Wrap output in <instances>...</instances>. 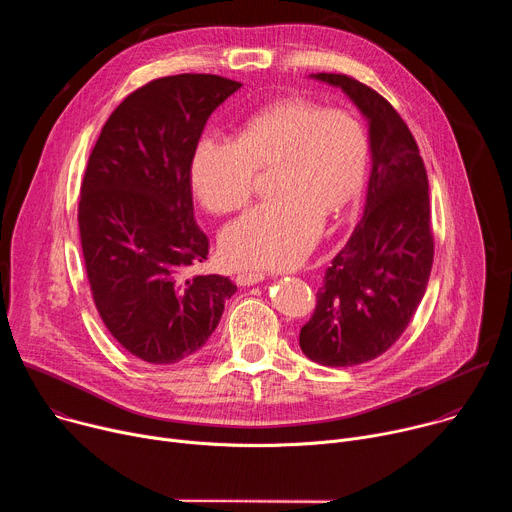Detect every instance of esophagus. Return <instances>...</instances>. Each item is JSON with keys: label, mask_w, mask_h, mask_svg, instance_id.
<instances>
[{"label": "esophagus", "mask_w": 512, "mask_h": 512, "mask_svg": "<svg viewBox=\"0 0 512 512\" xmlns=\"http://www.w3.org/2000/svg\"><path fill=\"white\" fill-rule=\"evenodd\" d=\"M263 279H265L263 271H241L237 275V283L239 285H253V283H259Z\"/></svg>", "instance_id": "obj_1"}]
</instances>
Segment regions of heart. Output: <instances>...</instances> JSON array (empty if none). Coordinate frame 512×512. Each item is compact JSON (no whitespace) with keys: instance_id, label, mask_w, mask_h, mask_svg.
<instances>
[{"instance_id":"1","label":"heart","mask_w":512,"mask_h":512,"mask_svg":"<svg viewBox=\"0 0 512 512\" xmlns=\"http://www.w3.org/2000/svg\"><path fill=\"white\" fill-rule=\"evenodd\" d=\"M369 166V135L348 111L291 97L251 115L237 141L202 137L190 180L214 214L243 208L257 170H271L275 198L247 210L221 235L223 257L237 267L298 265L322 233L324 216H338L358 194Z\"/></svg>"}]
</instances>
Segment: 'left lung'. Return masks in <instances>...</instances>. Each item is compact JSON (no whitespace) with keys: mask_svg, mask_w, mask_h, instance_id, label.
Masks as SVG:
<instances>
[{"mask_svg":"<svg viewBox=\"0 0 512 512\" xmlns=\"http://www.w3.org/2000/svg\"><path fill=\"white\" fill-rule=\"evenodd\" d=\"M312 77L340 87L369 119L373 170L362 221L326 269L300 348L324 367H354L399 340L425 294L433 263L427 172L385 97L346 75Z\"/></svg>","mask_w":512,"mask_h":512,"instance_id":"8db88e82","label":"left lung"}]
</instances>
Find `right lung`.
<instances>
[{
    "label": "right lung",
    "instance_id": "obj_1",
    "mask_svg": "<svg viewBox=\"0 0 512 512\" xmlns=\"http://www.w3.org/2000/svg\"><path fill=\"white\" fill-rule=\"evenodd\" d=\"M241 83L174 75L133 91L111 113L89 156L79 231L97 312L111 336L150 364L202 350L237 285L182 277L208 257L194 221L190 164L202 129Z\"/></svg>",
    "mask_w": 512,
    "mask_h": 512
}]
</instances>
